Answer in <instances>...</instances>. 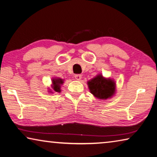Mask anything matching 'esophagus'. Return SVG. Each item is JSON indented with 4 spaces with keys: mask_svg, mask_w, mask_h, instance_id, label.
<instances>
[{
    "mask_svg": "<svg viewBox=\"0 0 157 157\" xmlns=\"http://www.w3.org/2000/svg\"><path fill=\"white\" fill-rule=\"evenodd\" d=\"M74 77H75V78L77 81H80L82 78V76H81V74H75Z\"/></svg>",
    "mask_w": 157,
    "mask_h": 157,
    "instance_id": "1",
    "label": "esophagus"
}]
</instances>
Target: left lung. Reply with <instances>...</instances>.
<instances>
[{
	"instance_id": "1",
	"label": "left lung",
	"mask_w": 157,
	"mask_h": 157,
	"mask_svg": "<svg viewBox=\"0 0 157 157\" xmlns=\"http://www.w3.org/2000/svg\"><path fill=\"white\" fill-rule=\"evenodd\" d=\"M90 93L96 98L106 100L112 98L116 92V83L114 79L105 78L101 74L87 82Z\"/></svg>"
}]
</instances>
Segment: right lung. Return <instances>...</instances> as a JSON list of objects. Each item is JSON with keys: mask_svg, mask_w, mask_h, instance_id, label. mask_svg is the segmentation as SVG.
<instances>
[{"mask_svg": "<svg viewBox=\"0 0 157 157\" xmlns=\"http://www.w3.org/2000/svg\"><path fill=\"white\" fill-rule=\"evenodd\" d=\"M64 79L58 78V77H55V78H53L52 80H51V88H48V92L49 93H53L54 92H61V86L64 83Z\"/></svg>", "mask_w": 157, "mask_h": 157, "instance_id": "add662e5", "label": "right lung"}]
</instances>
